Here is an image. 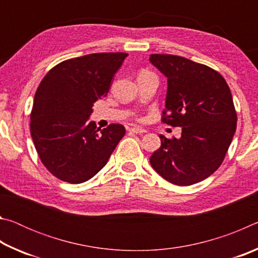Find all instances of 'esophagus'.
Segmentation results:
<instances>
[{"label": "esophagus", "mask_w": 258, "mask_h": 258, "mask_svg": "<svg viewBox=\"0 0 258 258\" xmlns=\"http://www.w3.org/2000/svg\"><path fill=\"white\" fill-rule=\"evenodd\" d=\"M130 131H131V132L135 133V134H143V133H146V132H147V131H146L145 128H142V127H137V126H134V127H131V128H130Z\"/></svg>", "instance_id": "1"}]
</instances>
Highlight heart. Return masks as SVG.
<instances>
[{"label": "heart", "mask_w": 258, "mask_h": 258, "mask_svg": "<svg viewBox=\"0 0 258 258\" xmlns=\"http://www.w3.org/2000/svg\"><path fill=\"white\" fill-rule=\"evenodd\" d=\"M142 73H148V72H142Z\"/></svg>", "instance_id": "1"}]
</instances>
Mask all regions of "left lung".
Wrapping results in <instances>:
<instances>
[{
    "label": "left lung",
    "mask_w": 258,
    "mask_h": 258,
    "mask_svg": "<svg viewBox=\"0 0 258 258\" xmlns=\"http://www.w3.org/2000/svg\"><path fill=\"white\" fill-rule=\"evenodd\" d=\"M149 61L167 78L163 121L182 128L180 139L159 135L150 164L173 184H195L220 167L237 128L229 85L216 71L183 56L151 54Z\"/></svg>",
    "instance_id": "1"
}]
</instances>
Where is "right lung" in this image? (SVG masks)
Returning a JSON list of instances; mask_svg holds the SVG:
<instances>
[{
  "label": "right lung",
  "instance_id": "1",
  "mask_svg": "<svg viewBox=\"0 0 258 258\" xmlns=\"http://www.w3.org/2000/svg\"><path fill=\"white\" fill-rule=\"evenodd\" d=\"M127 55L92 53L62 61L37 87L30 134L43 165L61 181L77 184L92 178L125 135L120 124L98 132L90 116Z\"/></svg>",
  "mask_w": 258,
  "mask_h": 258
}]
</instances>
